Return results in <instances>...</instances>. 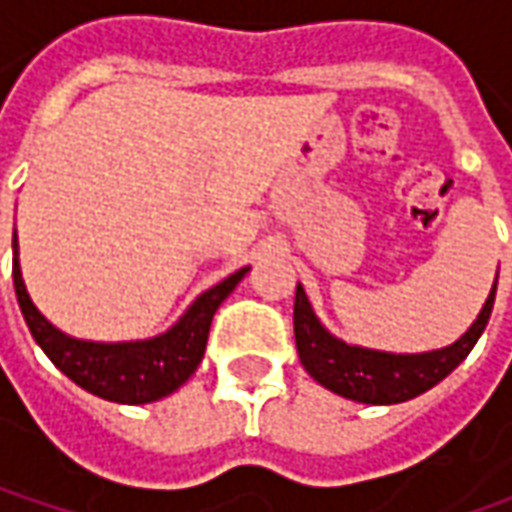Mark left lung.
<instances>
[{
    "mask_svg": "<svg viewBox=\"0 0 512 512\" xmlns=\"http://www.w3.org/2000/svg\"><path fill=\"white\" fill-rule=\"evenodd\" d=\"M493 302H496V285L490 290L476 322L450 347L430 353H382L359 344H347L333 333H327L307 302L305 287L296 285V302H293L296 350L307 373L344 399L364 404H399L430 390L467 359V353L473 350V344L479 342L487 327Z\"/></svg>",
    "mask_w": 512,
    "mask_h": 512,
    "instance_id": "left-lung-1",
    "label": "left lung"
}]
</instances>
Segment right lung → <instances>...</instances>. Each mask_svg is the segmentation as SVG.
<instances>
[{"mask_svg":"<svg viewBox=\"0 0 512 512\" xmlns=\"http://www.w3.org/2000/svg\"><path fill=\"white\" fill-rule=\"evenodd\" d=\"M247 267L230 273L225 282L205 290L185 316L168 333L142 339V342H85L73 339L53 327L30 302L28 287L19 270V250L13 236V287L19 310L30 327V336L45 350L70 382L85 387L88 393L119 404H148L170 396L196 373L207 347L210 322L219 305L233 293V287L245 279Z\"/></svg>","mask_w":512,"mask_h":512,"instance_id":"add662e5","label":"right lung"}]
</instances>
